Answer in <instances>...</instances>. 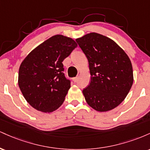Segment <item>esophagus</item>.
I'll return each mask as SVG.
<instances>
[{
    "instance_id": "esophagus-1",
    "label": "esophagus",
    "mask_w": 150,
    "mask_h": 150,
    "mask_svg": "<svg viewBox=\"0 0 150 150\" xmlns=\"http://www.w3.org/2000/svg\"><path fill=\"white\" fill-rule=\"evenodd\" d=\"M73 82H77V80H78V77H73Z\"/></svg>"
}]
</instances>
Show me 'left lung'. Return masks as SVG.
<instances>
[{
	"instance_id": "obj_1",
	"label": "left lung",
	"mask_w": 150,
	"mask_h": 150,
	"mask_svg": "<svg viewBox=\"0 0 150 150\" xmlns=\"http://www.w3.org/2000/svg\"><path fill=\"white\" fill-rule=\"evenodd\" d=\"M76 42L89 62L91 81L82 90L86 101L100 112L116 108L124 100L133 83L128 55L112 39L94 32Z\"/></svg>"
}]
</instances>
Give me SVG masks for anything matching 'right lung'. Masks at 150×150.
Wrapping results in <instances>:
<instances>
[{
  "label": "right lung",
  "instance_id": "add662e5",
  "mask_svg": "<svg viewBox=\"0 0 150 150\" xmlns=\"http://www.w3.org/2000/svg\"><path fill=\"white\" fill-rule=\"evenodd\" d=\"M77 46L73 39L55 35L36 47L22 62L18 85L32 107L45 113L61 106L70 88L62 62Z\"/></svg>",
  "mask_w": 150,
  "mask_h": 150
}]
</instances>
